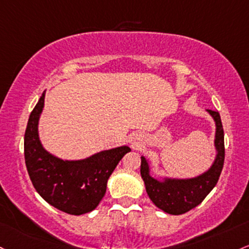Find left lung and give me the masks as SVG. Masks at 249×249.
I'll return each mask as SVG.
<instances>
[{"label": "left lung", "mask_w": 249, "mask_h": 249, "mask_svg": "<svg viewBox=\"0 0 249 249\" xmlns=\"http://www.w3.org/2000/svg\"><path fill=\"white\" fill-rule=\"evenodd\" d=\"M207 111L216 125L214 141L216 157L206 173L194 178H164L163 181H158L150 175L149 163L145 157H141V175L145 183L147 195L156 207L168 214L181 215L195 208L206 198L220 178L225 163V135L220 113L213 110Z\"/></svg>", "instance_id": "1"}]
</instances>
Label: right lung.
I'll list each match as a JSON object with an SVG mask.
<instances>
[{
    "instance_id": "1",
    "label": "right lung",
    "mask_w": 249,
    "mask_h": 249,
    "mask_svg": "<svg viewBox=\"0 0 249 249\" xmlns=\"http://www.w3.org/2000/svg\"><path fill=\"white\" fill-rule=\"evenodd\" d=\"M45 92L29 116L24 132V160L35 190L46 202L71 215L97 208L106 193L107 179L129 146L104 150L80 160H64L43 149L39 138Z\"/></svg>"
}]
</instances>
